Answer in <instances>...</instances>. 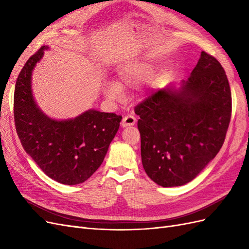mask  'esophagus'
<instances>
[{
  "label": "esophagus",
  "mask_w": 249,
  "mask_h": 249,
  "mask_svg": "<svg viewBox=\"0 0 249 249\" xmlns=\"http://www.w3.org/2000/svg\"><path fill=\"white\" fill-rule=\"evenodd\" d=\"M136 124V118L132 115H125L124 116L122 120V126L126 127V126H132Z\"/></svg>",
  "instance_id": "esophagus-1"
}]
</instances>
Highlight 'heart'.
Masks as SVG:
<instances>
[{
  "label": "heart",
  "mask_w": 249,
  "mask_h": 249,
  "mask_svg": "<svg viewBox=\"0 0 249 249\" xmlns=\"http://www.w3.org/2000/svg\"><path fill=\"white\" fill-rule=\"evenodd\" d=\"M155 65L146 62H132L123 65L117 71L115 83H107L104 93L107 99L116 101L122 96V91L126 89L138 88L143 82L153 76Z\"/></svg>",
  "instance_id": "b5f03b06"
}]
</instances>
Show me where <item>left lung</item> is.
Listing matches in <instances>:
<instances>
[{
    "label": "left lung",
    "mask_w": 249,
    "mask_h": 249,
    "mask_svg": "<svg viewBox=\"0 0 249 249\" xmlns=\"http://www.w3.org/2000/svg\"><path fill=\"white\" fill-rule=\"evenodd\" d=\"M141 160L162 187L191 182L219 152L231 114V93L221 64L201 52L188 80L168 85L135 108Z\"/></svg>",
    "instance_id": "obj_1"
}]
</instances>
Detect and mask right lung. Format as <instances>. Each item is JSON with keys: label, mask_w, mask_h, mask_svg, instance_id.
Returning <instances> with one entry per match:
<instances>
[{"label": "right lung", "mask_w": 249, "mask_h": 249, "mask_svg": "<svg viewBox=\"0 0 249 249\" xmlns=\"http://www.w3.org/2000/svg\"><path fill=\"white\" fill-rule=\"evenodd\" d=\"M49 47L43 46L26 62L14 90V120L25 152L56 182L78 185L97 170L122 116L89 109L74 118L55 119L37 105L32 73Z\"/></svg>", "instance_id": "add662e5"}]
</instances>
